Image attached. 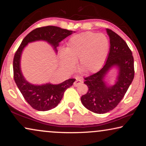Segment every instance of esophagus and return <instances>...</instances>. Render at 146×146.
Segmentation results:
<instances>
[{
  "label": "esophagus",
  "mask_w": 146,
  "mask_h": 146,
  "mask_svg": "<svg viewBox=\"0 0 146 146\" xmlns=\"http://www.w3.org/2000/svg\"><path fill=\"white\" fill-rule=\"evenodd\" d=\"M81 83H82V80L79 76H77V77H76V80L75 81V82L73 83V86L77 87L78 86L81 84Z\"/></svg>",
  "instance_id": "1"
}]
</instances>
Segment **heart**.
I'll return each mask as SVG.
<instances>
[{"instance_id":"heart-1","label":"heart","mask_w":146,"mask_h":146,"mask_svg":"<svg viewBox=\"0 0 146 146\" xmlns=\"http://www.w3.org/2000/svg\"><path fill=\"white\" fill-rule=\"evenodd\" d=\"M110 50V40L104 34L86 31L70 38L66 50H61L60 58L62 66L73 68L79 60L78 70L83 73L100 70L104 64Z\"/></svg>"}]
</instances>
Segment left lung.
<instances>
[{"instance_id":"1","label":"left lung","mask_w":146,"mask_h":146,"mask_svg":"<svg viewBox=\"0 0 146 146\" xmlns=\"http://www.w3.org/2000/svg\"><path fill=\"white\" fill-rule=\"evenodd\" d=\"M110 40L107 60L101 70L84 78L88 91L81 97V102L91 111L104 114L116 108L127 91L134 78V59L126 42L114 31L106 29ZM113 67L118 70L114 85L109 86L105 81Z\"/></svg>"}]
</instances>
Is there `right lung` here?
Returning <instances> with one entry per match:
<instances>
[{"label": "right lung", "mask_w": 146, "mask_h": 146, "mask_svg": "<svg viewBox=\"0 0 146 146\" xmlns=\"http://www.w3.org/2000/svg\"><path fill=\"white\" fill-rule=\"evenodd\" d=\"M73 32L53 26L36 28L27 35L15 54L13 58L15 82L26 102L35 110L46 111L55 108L62 98L64 91L73 85L75 79H68L58 84L46 83L42 85H35L29 83L24 78L21 68V55L24 48L29 43L43 40L50 44L55 52L57 53L56 48L59 43Z\"/></svg>", "instance_id": "1"}]
</instances>
